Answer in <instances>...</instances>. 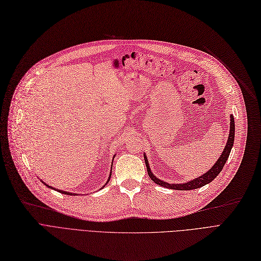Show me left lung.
<instances>
[{"label":"left lung","mask_w":261,"mask_h":261,"mask_svg":"<svg viewBox=\"0 0 261 261\" xmlns=\"http://www.w3.org/2000/svg\"><path fill=\"white\" fill-rule=\"evenodd\" d=\"M234 134H235V125H234V117L233 115H230V132H229V138L228 141H226V145L224 147V149L222 150V154L220 155L219 159L216 162V164L212 167V169L208 170L206 173L201 174L197 178L193 179L191 181H188L186 183H168L164 180L158 179L155 174H153V172L150 171L149 168V164L147 161L146 154L144 153V159H145V165H146V169H147V173L149 175V178L152 179L157 186L161 187H165L167 189H171V190H178V191H190V190H195V189H199L201 187L206 186V184L212 182L216 176L221 172V170L223 169V166L225 165L226 161H228L229 155L231 153V149L233 146L234 143Z\"/></svg>","instance_id":"obj_1"}]
</instances>
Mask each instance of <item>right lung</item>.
Returning <instances> with one entry per match:
<instances>
[{"mask_svg":"<svg viewBox=\"0 0 261 261\" xmlns=\"http://www.w3.org/2000/svg\"><path fill=\"white\" fill-rule=\"evenodd\" d=\"M114 158H115V156H114ZM113 161H114V159H113ZM112 168H113V163H112ZM111 175H112V173L109 174V178H108V180H107L106 184L109 182V179H111ZM42 183L45 184V186H46L47 188H49V189H52V190H56V191H58V192H60V193H62V194H66V195H77V194H74V193H71V192H66V191H63V190H57V189H54V188H53V187H51V186H47V184H46V183H44L43 181H42ZM106 184H105V186H106ZM105 186H104V187H105ZM104 187H102V189H103Z\"/></svg>","mask_w":261,"mask_h":261,"instance_id":"right-lung-1","label":"right lung"}]
</instances>
